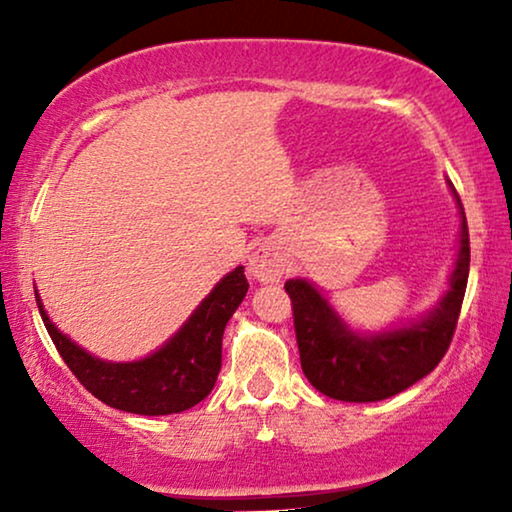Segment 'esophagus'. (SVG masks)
<instances>
[{"mask_svg":"<svg viewBox=\"0 0 512 512\" xmlns=\"http://www.w3.org/2000/svg\"><path fill=\"white\" fill-rule=\"evenodd\" d=\"M249 275L263 284L279 282V277L284 275L282 256H279L277 251L270 247L254 251V256L249 258Z\"/></svg>","mask_w":512,"mask_h":512,"instance_id":"1","label":"esophagus"}]
</instances>
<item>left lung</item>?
Instances as JSON below:
<instances>
[{"label":"left lung","mask_w":512,"mask_h":512,"mask_svg":"<svg viewBox=\"0 0 512 512\" xmlns=\"http://www.w3.org/2000/svg\"><path fill=\"white\" fill-rule=\"evenodd\" d=\"M450 188L461 212L459 256L450 291L417 324L361 338L349 331L310 282L289 279L284 284L293 307L300 366L312 387L324 396L347 403L384 401L429 375L445 356L459 321L471 263L466 214L452 184Z\"/></svg>","instance_id":"left-lung-1"}]
</instances>
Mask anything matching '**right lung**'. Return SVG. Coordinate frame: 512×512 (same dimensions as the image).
<instances>
[{
	"instance_id": "right-lung-1",
	"label": "right lung",
	"mask_w": 512,
	"mask_h": 512,
	"mask_svg": "<svg viewBox=\"0 0 512 512\" xmlns=\"http://www.w3.org/2000/svg\"><path fill=\"white\" fill-rule=\"evenodd\" d=\"M244 268H235L214 286L184 326L158 352L139 361L95 359L62 335L34 291L39 314L62 361L83 387L111 408L135 415H172L198 405L214 389L221 370V340L228 319L247 296Z\"/></svg>"
}]
</instances>
